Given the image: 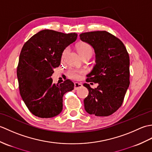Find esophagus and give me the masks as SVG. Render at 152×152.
<instances>
[{
	"label": "esophagus",
	"mask_w": 152,
	"mask_h": 152,
	"mask_svg": "<svg viewBox=\"0 0 152 152\" xmlns=\"http://www.w3.org/2000/svg\"><path fill=\"white\" fill-rule=\"evenodd\" d=\"M82 83H78V82L74 83V89H75V90L78 89L79 88H82Z\"/></svg>",
	"instance_id": "1"
}]
</instances>
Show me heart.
I'll list each match as a JSON object with an SVG mask.
<instances>
[{"label":"heart","instance_id":"1","mask_svg":"<svg viewBox=\"0 0 152 152\" xmlns=\"http://www.w3.org/2000/svg\"><path fill=\"white\" fill-rule=\"evenodd\" d=\"M77 50H78V53H80V56H83L84 55L86 54H90L91 56L92 53H93V49L92 47L90 46V45L88 43L86 42H82L80 43L78 47H77ZM66 52V50L64 51L63 52V56L64 53ZM84 72V71L82 70H77V69H71L69 70V76L70 78H71L72 79L74 80H77L80 78V74H83Z\"/></svg>","mask_w":152,"mask_h":152}]
</instances>
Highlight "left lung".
Returning a JSON list of instances; mask_svg holds the SVG:
<instances>
[{
  "label": "left lung",
  "mask_w": 152,
  "mask_h": 152,
  "mask_svg": "<svg viewBox=\"0 0 152 152\" xmlns=\"http://www.w3.org/2000/svg\"><path fill=\"white\" fill-rule=\"evenodd\" d=\"M80 38L95 53L96 63L86 82L98 83L95 89L83 83L89 91L83 101L85 110L89 114L108 116L121 106L129 86V53L119 38L105 31L82 33Z\"/></svg>",
  "instance_id": "left-lung-1"
}]
</instances>
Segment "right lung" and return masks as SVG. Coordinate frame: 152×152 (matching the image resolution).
Returning <instances> with one entry per match:
<instances>
[{
    "label": "right lung",
    "mask_w": 152,
    "mask_h": 152,
    "mask_svg": "<svg viewBox=\"0 0 152 152\" xmlns=\"http://www.w3.org/2000/svg\"><path fill=\"white\" fill-rule=\"evenodd\" d=\"M76 33L64 34L45 29L33 35L22 48L17 76L19 93L33 115L50 118L63 110V96L74 89V84L66 80L53 83V69L61 64L64 50L75 42Z\"/></svg>",
    "instance_id": "add662e5"
}]
</instances>
